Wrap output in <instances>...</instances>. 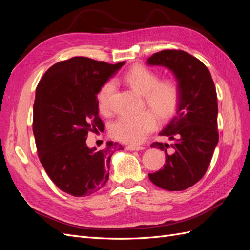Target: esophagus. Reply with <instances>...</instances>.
Returning <instances> with one entry per match:
<instances>
[{"mask_svg":"<svg viewBox=\"0 0 250 250\" xmlns=\"http://www.w3.org/2000/svg\"><path fill=\"white\" fill-rule=\"evenodd\" d=\"M126 149L129 150V151H140V150H143L144 147H142V146H132V145H129V146L126 147Z\"/></svg>","mask_w":250,"mask_h":250,"instance_id":"esophagus-1","label":"esophagus"}]
</instances>
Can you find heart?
<instances>
[{"mask_svg":"<svg viewBox=\"0 0 250 250\" xmlns=\"http://www.w3.org/2000/svg\"><path fill=\"white\" fill-rule=\"evenodd\" d=\"M124 80L134 92L144 96L148 106L161 119H168L175 112L180 100V92L174 79L158 81L160 76L155 71L144 65H135L125 74ZM115 87V82L108 80L98 92L97 103L101 112L109 111ZM155 127L156 119L150 111L140 115H123L111 124L110 134L121 142L140 144Z\"/></svg>","mask_w":250,"mask_h":250,"instance_id":"1","label":"heart"}]
</instances>
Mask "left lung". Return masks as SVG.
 Instances as JSON below:
<instances>
[{
    "label": "left lung",
    "instance_id": "8db88e82",
    "mask_svg": "<svg viewBox=\"0 0 250 250\" xmlns=\"http://www.w3.org/2000/svg\"><path fill=\"white\" fill-rule=\"evenodd\" d=\"M146 63L171 71L180 92L175 115L160 132L173 143L151 145L164 151L166 164L149 174V179L165 190L183 191L202 178L219 141L214 81L208 67L185 51L164 50L149 57Z\"/></svg>",
    "mask_w": 250,
    "mask_h": 250
}]
</instances>
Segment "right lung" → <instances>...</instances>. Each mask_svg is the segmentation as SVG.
Wrapping results in <instances>:
<instances>
[{"instance_id":"obj_1","label":"right lung","mask_w":250,"mask_h":250,"mask_svg":"<svg viewBox=\"0 0 250 250\" xmlns=\"http://www.w3.org/2000/svg\"><path fill=\"white\" fill-rule=\"evenodd\" d=\"M124 64L73 57L52 65L36 87L33 134L40 161L53 183L75 197L101 190L112 154L123 149L113 142L89 148L86 138L104 129L97 94Z\"/></svg>"}]
</instances>
